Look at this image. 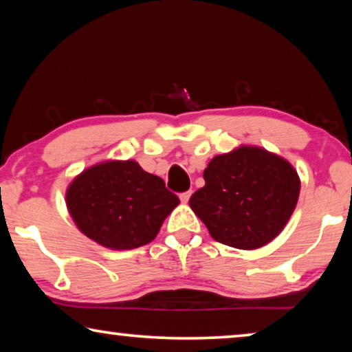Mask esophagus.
I'll return each mask as SVG.
<instances>
[{
    "label": "esophagus",
    "instance_id": "esophagus-1",
    "mask_svg": "<svg viewBox=\"0 0 352 352\" xmlns=\"http://www.w3.org/2000/svg\"><path fill=\"white\" fill-rule=\"evenodd\" d=\"M191 194H192V191H185V192H180V201H182L183 204H186L188 201H190Z\"/></svg>",
    "mask_w": 352,
    "mask_h": 352
}]
</instances>
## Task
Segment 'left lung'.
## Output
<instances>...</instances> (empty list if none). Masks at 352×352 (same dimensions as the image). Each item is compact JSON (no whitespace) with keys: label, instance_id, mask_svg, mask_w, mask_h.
<instances>
[{"label":"left lung","instance_id":"1","mask_svg":"<svg viewBox=\"0 0 352 352\" xmlns=\"http://www.w3.org/2000/svg\"><path fill=\"white\" fill-rule=\"evenodd\" d=\"M204 180L190 207L217 242L239 250L272 242L289 221L300 192L296 169L259 146L214 156Z\"/></svg>","mask_w":352,"mask_h":352}]
</instances>
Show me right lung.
I'll return each instance as SVG.
<instances>
[{"mask_svg": "<svg viewBox=\"0 0 352 352\" xmlns=\"http://www.w3.org/2000/svg\"><path fill=\"white\" fill-rule=\"evenodd\" d=\"M180 201L162 178L135 161H106L83 170L66 191V206L88 239L112 250L150 243Z\"/></svg>", "mask_w": 352, "mask_h": 352, "instance_id": "right-lung-1", "label": "right lung"}]
</instances>
